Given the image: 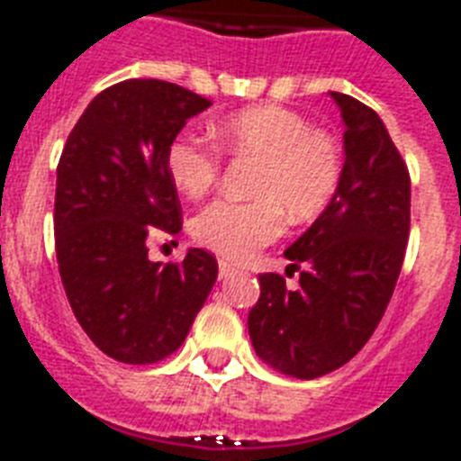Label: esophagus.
Here are the masks:
<instances>
[{"label": "esophagus", "instance_id": "obj_1", "mask_svg": "<svg viewBox=\"0 0 461 461\" xmlns=\"http://www.w3.org/2000/svg\"><path fill=\"white\" fill-rule=\"evenodd\" d=\"M235 273H238V268H235L230 261H226V258H221V261H219V277H221V280L235 276Z\"/></svg>", "mask_w": 461, "mask_h": 461}]
</instances>
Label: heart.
<instances>
[{
    "instance_id": "heart-1",
    "label": "heart",
    "mask_w": 461,
    "mask_h": 461,
    "mask_svg": "<svg viewBox=\"0 0 461 461\" xmlns=\"http://www.w3.org/2000/svg\"><path fill=\"white\" fill-rule=\"evenodd\" d=\"M219 146L240 159H257L252 200H214L193 221L200 245L221 257L245 261L273 242L292 221H311L332 203L341 184V148L325 129L283 105H252L214 124ZM169 181L184 195L200 197L221 176L223 159L214 146L193 134H178L165 153Z\"/></svg>"
}]
</instances>
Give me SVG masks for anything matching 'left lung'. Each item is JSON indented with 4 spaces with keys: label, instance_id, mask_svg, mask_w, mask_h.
I'll list each match as a JSON object with an SVG mask.
<instances>
[{
    "label": "left lung",
    "instance_id": "obj_1",
    "mask_svg": "<svg viewBox=\"0 0 461 461\" xmlns=\"http://www.w3.org/2000/svg\"><path fill=\"white\" fill-rule=\"evenodd\" d=\"M344 117V174L313 226L287 247L299 287L258 276L249 339L264 363L296 379L346 365L389 306L410 235V174L375 110L330 91ZM304 268L302 269L301 266Z\"/></svg>",
    "mask_w": 461,
    "mask_h": 461
}]
</instances>
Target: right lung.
Here are the masks:
<instances>
[{"label":"right lung","instance_id":"obj_1","mask_svg":"<svg viewBox=\"0 0 461 461\" xmlns=\"http://www.w3.org/2000/svg\"><path fill=\"white\" fill-rule=\"evenodd\" d=\"M212 101L162 79L103 89L70 131L56 169L53 233L68 302L113 360L158 363L188 337L219 264L188 249L181 264L148 258L155 230H181L165 153Z\"/></svg>","mask_w":461,"mask_h":461}]
</instances>
